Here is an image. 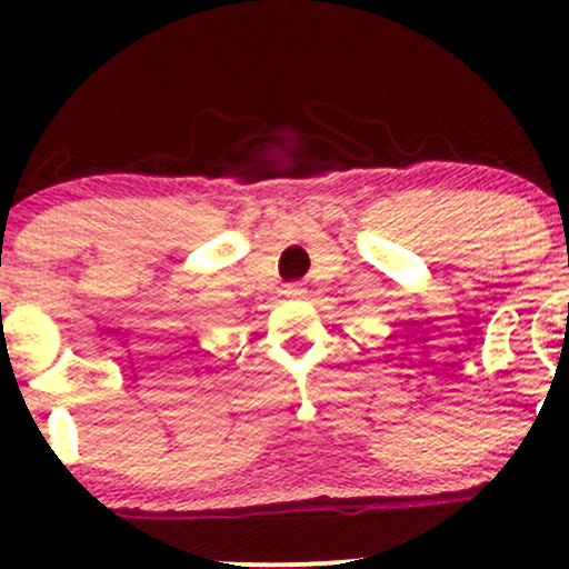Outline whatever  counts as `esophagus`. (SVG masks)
<instances>
[{"label": "esophagus", "mask_w": 569, "mask_h": 569, "mask_svg": "<svg viewBox=\"0 0 569 569\" xmlns=\"http://www.w3.org/2000/svg\"><path fill=\"white\" fill-rule=\"evenodd\" d=\"M283 293H286V297L297 299V297H305V289H302V286H299V283H286Z\"/></svg>", "instance_id": "34e87169"}]
</instances>
